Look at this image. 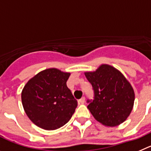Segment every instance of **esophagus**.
Listing matches in <instances>:
<instances>
[{"label":"esophagus","instance_id":"1","mask_svg":"<svg viewBox=\"0 0 151 151\" xmlns=\"http://www.w3.org/2000/svg\"><path fill=\"white\" fill-rule=\"evenodd\" d=\"M78 102L79 104H84V102H85V98L84 97L81 98V99L78 101Z\"/></svg>","mask_w":151,"mask_h":151}]
</instances>
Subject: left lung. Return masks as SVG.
<instances>
[{
	"label": "left lung",
	"mask_w": 151,
	"mask_h": 151,
	"mask_svg": "<svg viewBox=\"0 0 151 151\" xmlns=\"http://www.w3.org/2000/svg\"><path fill=\"white\" fill-rule=\"evenodd\" d=\"M85 76L94 90V99L87 100V108L95 119L111 127L123 123L135 101V92L126 77L108 65H101L93 72H85Z\"/></svg>",
	"instance_id": "8db88e82"
}]
</instances>
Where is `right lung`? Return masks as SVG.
<instances>
[{
  "label": "right lung",
  "mask_w": 151,
  "mask_h": 151,
  "mask_svg": "<svg viewBox=\"0 0 151 151\" xmlns=\"http://www.w3.org/2000/svg\"><path fill=\"white\" fill-rule=\"evenodd\" d=\"M70 74L56 68L46 69L30 79L23 88V108L40 128L57 129L74 114L77 101L66 84Z\"/></svg>",
  "instance_id": "add662e5"
}]
</instances>
